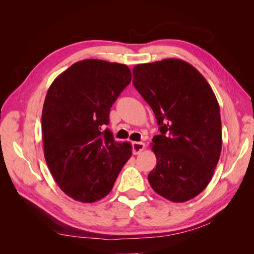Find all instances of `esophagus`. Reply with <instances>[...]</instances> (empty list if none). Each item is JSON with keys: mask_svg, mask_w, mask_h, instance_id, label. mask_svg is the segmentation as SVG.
<instances>
[{"mask_svg": "<svg viewBox=\"0 0 254 254\" xmlns=\"http://www.w3.org/2000/svg\"><path fill=\"white\" fill-rule=\"evenodd\" d=\"M145 148V144L143 142H133L132 143V151L134 155H137Z\"/></svg>", "mask_w": 254, "mask_h": 254, "instance_id": "34e87169", "label": "esophagus"}]
</instances>
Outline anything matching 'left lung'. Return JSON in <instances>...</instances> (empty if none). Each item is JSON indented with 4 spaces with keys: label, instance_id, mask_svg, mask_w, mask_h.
<instances>
[{
    "label": "left lung",
    "instance_id": "8db88e82",
    "mask_svg": "<svg viewBox=\"0 0 254 254\" xmlns=\"http://www.w3.org/2000/svg\"><path fill=\"white\" fill-rule=\"evenodd\" d=\"M133 86L156 115L157 166L148 181L173 202L196 197L211 181L220 157L219 105L211 86L186 61L168 58L133 67Z\"/></svg>",
    "mask_w": 254,
    "mask_h": 254
}]
</instances>
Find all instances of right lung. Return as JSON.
I'll use <instances>...</instances> for the list:
<instances>
[{"label":"right lung","mask_w":254,"mask_h":254,"mask_svg":"<svg viewBox=\"0 0 254 254\" xmlns=\"http://www.w3.org/2000/svg\"><path fill=\"white\" fill-rule=\"evenodd\" d=\"M130 81L125 64L84 59L61 73L45 96V161L59 188L76 201L92 203L108 195L132 155L130 143L115 142L109 129L103 130Z\"/></svg>","instance_id":"right-lung-1"}]
</instances>
